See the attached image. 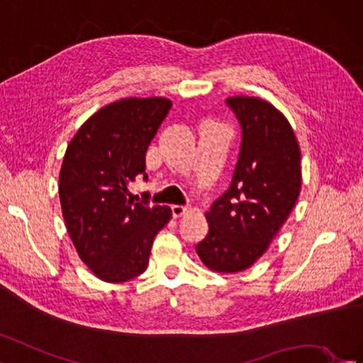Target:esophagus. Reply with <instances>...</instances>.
<instances>
[{
	"label": "esophagus",
	"instance_id": "1",
	"mask_svg": "<svg viewBox=\"0 0 363 363\" xmlns=\"http://www.w3.org/2000/svg\"><path fill=\"white\" fill-rule=\"evenodd\" d=\"M171 211H172V217L174 218H180V217H183L186 212H188V208H184V206L175 204V206H172Z\"/></svg>",
	"mask_w": 363,
	"mask_h": 363
}]
</instances>
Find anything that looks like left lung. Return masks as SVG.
<instances>
[{
    "mask_svg": "<svg viewBox=\"0 0 363 363\" xmlns=\"http://www.w3.org/2000/svg\"><path fill=\"white\" fill-rule=\"evenodd\" d=\"M241 126L238 162L228 191L206 212L209 232L197 250L208 269H249L277 237L301 191V151L289 121L258 97L226 99Z\"/></svg>",
    "mask_w": 363,
    "mask_h": 363,
    "instance_id": "8db88e82",
    "label": "left lung"
}]
</instances>
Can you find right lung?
<instances>
[{"label": "right lung", "instance_id": "add662e5", "mask_svg": "<svg viewBox=\"0 0 363 363\" xmlns=\"http://www.w3.org/2000/svg\"><path fill=\"white\" fill-rule=\"evenodd\" d=\"M172 102L128 97L104 106L67 146L60 199L67 232L81 259L105 282L146 270L154 237L171 220L168 206L135 203L130 182L143 175L145 154Z\"/></svg>", "mask_w": 363, "mask_h": 363}]
</instances>
